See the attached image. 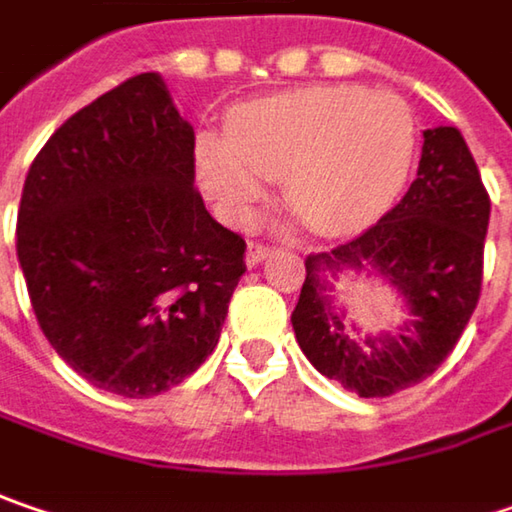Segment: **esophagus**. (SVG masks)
Returning <instances> with one entry per match:
<instances>
[{
	"instance_id": "1",
	"label": "esophagus",
	"mask_w": 512,
	"mask_h": 512,
	"mask_svg": "<svg viewBox=\"0 0 512 512\" xmlns=\"http://www.w3.org/2000/svg\"><path fill=\"white\" fill-rule=\"evenodd\" d=\"M269 255V246H263V243H249V249H246V266H257L260 260H266Z\"/></svg>"
}]
</instances>
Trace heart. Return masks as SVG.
Instances as JSON below:
<instances>
[{"label": "heart", "instance_id": "1", "mask_svg": "<svg viewBox=\"0 0 512 512\" xmlns=\"http://www.w3.org/2000/svg\"><path fill=\"white\" fill-rule=\"evenodd\" d=\"M414 147V115L403 98L365 86H310L234 109L226 136L196 141V173L234 223L252 220L272 179L307 226L336 237L391 208Z\"/></svg>", "mask_w": 512, "mask_h": 512}]
</instances>
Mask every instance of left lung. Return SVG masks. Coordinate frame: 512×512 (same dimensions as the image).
<instances>
[{"instance_id": "obj_1", "label": "left lung", "mask_w": 512, "mask_h": 512, "mask_svg": "<svg viewBox=\"0 0 512 512\" xmlns=\"http://www.w3.org/2000/svg\"><path fill=\"white\" fill-rule=\"evenodd\" d=\"M487 226L490 196L464 136L455 127L423 130L408 194L356 240L304 263L292 330L318 374L359 397H391L435 374L475 313ZM342 271L388 280L404 321L382 334L356 328L335 301Z\"/></svg>"}]
</instances>
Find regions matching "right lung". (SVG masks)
Here are the masks:
<instances>
[{
  "mask_svg": "<svg viewBox=\"0 0 512 512\" xmlns=\"http://www.w3.org/2000/svg\"><path fill=\"white\" fill-rule=\"evenodd\" d=\"M246 243L194 188V127L156 72L75 112L25 176L16 257L46 339L109 394L156 397L214 353Z\"/></svg>",
  "mask_w": 512,
  "mask_h": 512,
  "instance_id": "1",
  "label": "right lung"
}]
</instances>
